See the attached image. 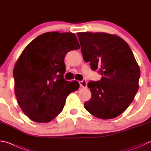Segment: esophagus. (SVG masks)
Returning a JSON list of instances; mask_svg holds the SVG:
<instances>
[{
	"label": "esophagus",
	"instance_id": "obj_1",
	"mask_svg": "<svg viewBox=\"0 0 151 151\" xmlns=\"http://www.w3.org/2000/svg\"><path fill=\"white\" fill-rule=\"evenodd\" d=\"M79 84H80V86L83 88H86L87 86V82L86 80H83L81 81H79Z\"/></svg>",
	"mask_w": 151,
	"mask_h": 151
}]
</instances>
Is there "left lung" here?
Segmentation results:
<instances>
[{
    "instance_id": "8db88e82",
    "label": "left lung",
    "mask_w": 151,
    "mask_h": 151,
    "mask_svg": "<svg viewBox=\"0 0 151 151\" xmlns=\"http://www.w3.org/2000/svg\"><path fill=\"white\" fill-rule=\"evenodd\" d=\"M84 61L102 77L88 83L91 99L84 108L102 119L119 116L133 102L139 89L140 68L129 46L116 35L103 32L77 33Z\"/></svg>"
}]
</instances>
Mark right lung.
<instances>
[{"instance_id":"right-lung-1","label":"right lung","mask_w":151,"mask_h":151,"mask_svg":"<svg viewBox=\"0 0 151 151\" xmlns=\"http://www.w3.org/2000/svg\"><path fill=\"white\" fill-rule=\"evenodd\" d=\"M80 48L73 33H44L24 49L14 68V91L25 115L37 123L51 122L62 111L68 95L78 89L77 81H65L64 58Z\"/></svg>"}]
</instances>
